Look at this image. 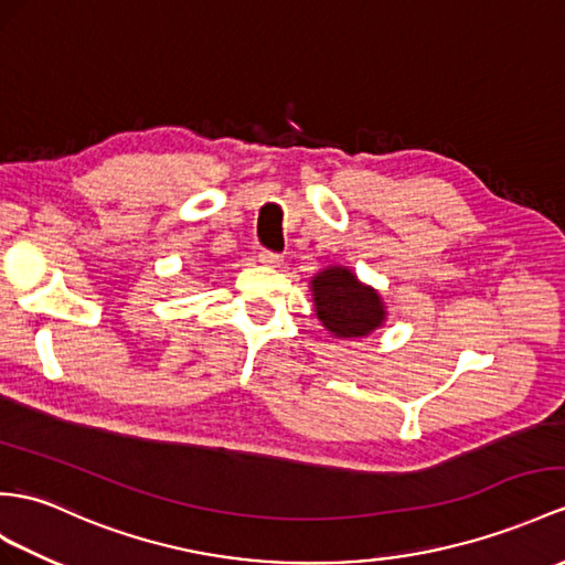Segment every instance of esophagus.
<instances>
[{"label":"esophagus","instance_id":"obj_1","mask_svg":"<svg viewBox=\"0 0 565 565\" xmlns=\"http://www.w3.org/2000/svg\"><path fill=\"white\" fill-rule=\"evenodd\" d=\"M258 260H260V264H264V266L278 268V266L282 264V256L275 254V252H268V249H260V252H258Z\"/></svg>","mask_w":565,"mask_h":565}]
</instances>
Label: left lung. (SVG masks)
<instances>
[{"label": "left lung", "instance_id": "left-lung-1", "mask_svg": "<svg viewBox=\"0 0 565 565\" xmlns=\"http://www.w3.org/2000/svg\"><path fill=\"white\" fill-rule=\"evenodd\" d=\"M313 309L335 338H362L386 321V307L374 287L342 266H328L311 280Z\"/></svg>", "mask_w": 565, "mask_h": 565}]
</instances>
